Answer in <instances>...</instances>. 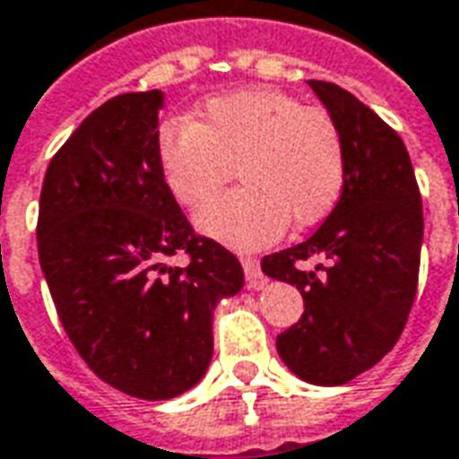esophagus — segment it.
Masks as SVG:
<instances>
[{
    "instance_id": "esophagus-1",
    "label": "esophagus",
    "mask_w": 459,
    "mask_h": 459,
    "mask_svg": "<svg viewBox=\"0 0 459 459\" xmlns=\"http://www.w3.org/2000/svg\"><path fill=\"white\" fill-rule=\"evenodd\" d=\"M243 263V270H246V280H248V288L260 290L265 285V275H263V270H260V260L258 258H250V255H243L240 258Z\"/></svg>"
}]
</instances>
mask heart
<instances>
[{"mask_svg": "<svg viewBox=\"0 0 459 459\" xmlns=\"http://www.w3.org/2000/svg\"><path fill=\"white\" fill-rule=\"evenodd\" d=\"M157 161L171 196L199 209L236 167L243 186L199 211L196 223L233 248H263L288 221L312 226L344 186V140L325 108L273 88L211 98L194 120L164 122Z\"/></svg>", "mask_w": 459, "mask_h": 459, "instance_id": "obj_1", "label": "heart"}]
</instances>
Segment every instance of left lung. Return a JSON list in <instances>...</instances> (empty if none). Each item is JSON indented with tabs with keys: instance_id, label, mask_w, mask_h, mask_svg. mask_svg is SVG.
Segmentation results:
<instances>
[{
	"instance_id": "8db88e82",
	"label": "left lung",
	"mask_w": 459,
	"mask_h": 459,
	"mask_svg": "<svg viewBox=\"0 0 459 459\" xmlns=\"http://www.w3.org/2000/svg\"><path fill=\"white\" fill-rule=\"evenodd\" d=\"M344 140L337 206L307 240L265 255V275L298 285L305 312L278 334V354L317 385L351 381L401 337L420 268L423 204L398 132L356 95L309 81ZM322 259L315 269L309 259Z\"/></svg>"
}]
</instances>
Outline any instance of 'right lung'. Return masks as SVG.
Masks as SVG:
<instances>
[{
  "label": "right lung",
  "instance_id": "add662e5",
  "mask_svg": "<svg viewBox=\"0 0 459 459\" xmlns=\"http://www.w3.org/2000/svg\"><path fill=\"white\" fill-rule=\"evenodd\" d=\"M160 108V91L95 108L48 161L36 223L71 344L98 378L142 401L199 384L213 307L243 288L238 258L191 229L161 179ZM177 255L190 263L169 264Z\"/></svg>",
  "mask_w": 459,
  "mask_h": 459
}]
</instances>
